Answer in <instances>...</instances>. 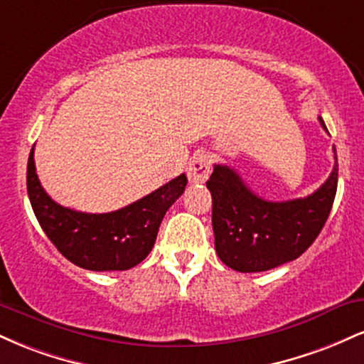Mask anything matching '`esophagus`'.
<instances>
[{"mask_svg":"<svg viewBox=\"0 0 364 364\" xmlns=\"http://www.w3.org/2000/svg\"><path fill=\"white\" fill-rule=\"evenodd\" d=\"M186 173L191 183H196V185L205 183L210 176V159H208L207 154H195L191 157L190 164H188Z\"/></svg>","mask_w":364,"mask_h":364,"instance_id":"obj_1","label":"esophagus"}]
</instances>
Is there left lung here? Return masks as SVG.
Returning <instances> with one entry per match:
<instances>
[{
	"mask_svg": "<svg viewBox=\"0 0 364 364\" xmlns=\"http://www.w3.org/2000/svg\"><path fill=\"white\" fill-rule=\"evenodd\" d=\"M321 127L323 119L318 116ZM332 173L304 198L270 202L253 193L229 166L215 164L207 181L212 195L215 252L237 272H265L296 260L327 223L337 191V154Z\"/></svg>",
	"mask_w": 364,
	"mask_h": 364,
	"instance_id": "obj_1",
	"label": "left lung"
}]
</instances>
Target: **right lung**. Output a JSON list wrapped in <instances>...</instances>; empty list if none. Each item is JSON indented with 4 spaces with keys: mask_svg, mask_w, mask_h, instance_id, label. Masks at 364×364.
I'll return each instance as SVG.
<instances>
[{
    "mask_svg": "<svg viewBox=\"0 0 364 364\" xmlns=\"http://www.w3.org/2000/svg\"><path fill=\"white\" fill-rule=\"evenodd\" d=\"M185 174L144 198L107 214H87L56 203L41 186L34 149L27 164L31 205L46 236L63 257L94 272L128 270L150 253L168 208L183 195Z\"/></svg>",
    "mask_w": 364,
    "mask_h": 364,
    "instance_id": "add662e5",
    "label": "right lung"
}]
</instances>
